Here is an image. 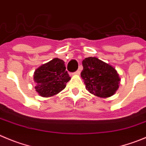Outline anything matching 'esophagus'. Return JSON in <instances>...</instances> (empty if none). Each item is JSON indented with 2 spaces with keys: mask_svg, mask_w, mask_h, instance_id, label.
Masks as SVG:
<instances>
[{
  "mask_svg": "<svg viewBox=\"0 0 146 146\" xmlns=\"http://www.w3.org/2000/svg\"><path fill=\"white\" fill-rule=\"evenodd\" d=\"M80 73H81V70H78L77 71H76V73H75V74L77 75V76H79Z\"/></svg>",
  "mask_w": 146,
  "mask_h": 146,
  "instance_id": "esophagus-1",
  "label": "esophagus"
}]
</instances>
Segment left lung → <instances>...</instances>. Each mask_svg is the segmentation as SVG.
<instances>
[{
  "mask_svg": "<svg viewBox=\"0 0 146 146\" xmlns=\"http://www.w3.org/2000/svg\"><path fill=\"white\" fill-rule=\"evenodd\" d=\"M82 65L81 76L90 93L101 98L110 97L116 93L121 79L112 65L96 57L85 58Z\"/></svg>",
  "mask_w": 146,
  "mask_h": 146,
  "instance_id": "left-lung-1",
  "label": "left lung"
}]
</instances>
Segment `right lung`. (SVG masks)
Masks as SVG:
<instances>
[{
	"instance_id": "obj_1",
	"label": "right lung",
	"mask_w": 146,
	"mask_h": 146,
	"mask_svg": "<svg viewBox=\"0 0 146 146\" xmlns=\"http://www.w3.org/2000/svg\"><path fill=\"white\" fill-rule=\"evenodd\" d=\"M65 62L55 58L39 66L34 73L35 90L42 97H50L62 91L70 77L66 71Z\"/></svg>"
}]
</instances>
